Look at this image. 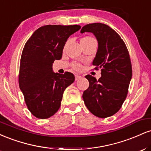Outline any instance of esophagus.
Returning <instances> with one entry per match:
<instances>
[{"instance_id":"obj_1","label":"esophagus","mask_w":151,"mask_h":151,"mask_svg":"<svg viewBox=\"0 0 151 151\" xmlns=\"http://www.w3.org/2000/svg\"><path fill=\"white\" fill-rule=\"evenodd\" d=\"M81 78V76L80 75H75V80L77 81L79 80V79H80Z\"/></svg>"}]
</instances>
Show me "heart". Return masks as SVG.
<instances>
[{
	"label": "heart",
	"instance_id": "1",
	"mask_svg": "<svg viewBox=\"0 0 151 151\" xmlns=\"http://www.w3.org/2000/svg\"><path fill=\"white\" fill-rule=\"evenodd\" d=\"M90 42H96V41H95V40L93 37H90V36H85V37H82L81 39L80 44H84V43H88ZM72 67H73L74 70L77 71L80 70L81 69V66L79 65V64H73Z\"/></svg>",
	"mask_w": 151,
	"mask_h": 151
}]
</instances>
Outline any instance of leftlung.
<instances>
[{
  "label": "left lung",
  "instance_id": "1",
  "mask_svg": "<svg viewBox=\"0 0 151 151\" xmlns=\"http://www.w3.org/2000/svg\"><path fill=\"white\" fill-rule=\"evenodd\" d=\"M91 32L98 41V50L92 65L101 69V77L96 80L86 76L89 88L83 99L91 114L99 118L113 116L121 109L128 93L132 78V67L129 51L119 35L105 24H87L81 33Z\"/></svg>",
  "mask_w": 151,
  "mask_h": 151
}]
</instances>
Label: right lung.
<instances>
[{
	"label": "right lung",
	"instance_id": "right-lung-1",
	"mask_svg": "<svg viewBox=\"0 0 151 151\" xmlns=\"http://www.w3.org/2000/svg\"><path fill=\"white\" fill-rule=\"evenodd\" d=\"M80 25H45L36 30L22 50L19 86L27 109L38 119H48L61 105L64 91L74 81V74L53 72L55 60L62 58L67 39Z\"/></svg>",
	"mask_w": 151,
	"mask_h": 151
}]
</instances>
